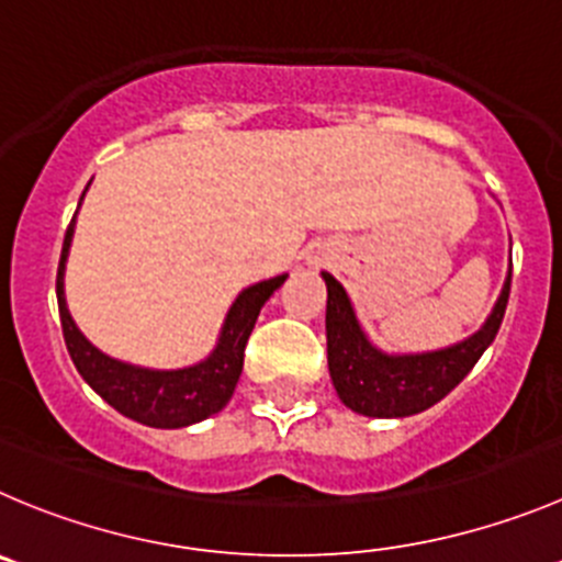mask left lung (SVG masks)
<instances>
[{
	"instance_id": "1",
	"label": "left lung",
	"mask_w": 562,
	"mask_h": 562,
	"mask_svg": "<svg viewBox=\"0 0 562 562\" xmlns=\"http://www.w3.org/2000/svg\"><path fill=\"white\" fill-rule=\"evenodd\" d=\"M328 286L325 336H328V370L336 394L350 411L372 419H403L445 400L472 372L488 350L505 317L510 295V267L494 308L463 341L427 352H386L370 341L356 317L345 286L323 272Z\"/></svg>"
}]
</instances>
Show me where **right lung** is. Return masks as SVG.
<instances>
[{"mask_svg":"<svg viewBox=\"0 0 562 562\" xmlns=\"http://www.w3.org/2000/svg\"><path fill=\"white\" fill-rule=\"evenodd\" d=\"M88 187H85V192H88ZM82 198H79V206H82ZM74 226H77V215H74L66 239H63L60 267H57V306H60L66 347L85 383L104 403H110L117 414L130 416L140 425L162 427V430L190 427L226 408L234 389H237L239 375H243L245 345H248L256 317H259L261 306L270 301L272 292L284 284L286 272L239 292L237 301L228 308L226 319H223L215 350L204 361L181 367V370H148V367L126 364V361H117V358L101 352L99 347L90 345L88 336L74 323L66 306V261L68 250H71Z\"/></svg>","mask_w":562,"mask_h":562,"instance_id":"1","label":"right lung"}]
</instances>
